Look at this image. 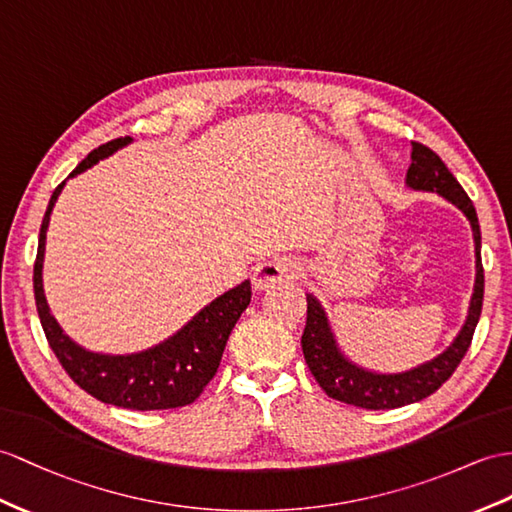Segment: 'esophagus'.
I'll list each match as a JSON object with an SVG mask.
<instances>
[{"label":"esophagus","mask_w":512,"mask_h":512,"mask_svg":"<svg viewBox=\"0 0 512 512\" xmlns=\"http://www.w3.org/2000/svg\"><path fill=\"white\" fill-rule=\"evenodd\" d=\"M299 276H302V263L293 256H278L273 260H267V263L260 265L256 269L254 276V286L258 291L273 289L282 282H295Z\"/></svg>","instance_id":"obj_1"}]
</instances>
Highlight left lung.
I'll list each match as a JSON object with an SVG mask.
<instances>
[{
	"label": "left lung",
	"instance_id": "left-lung-1",
	"mask_svg": "<svg viewBox=\"0 0 512 512\" xmlns=\"http://www.w3.org/2000/svg\"><path fill=\"white\" fill-rule=\"evenodd\" d=\"M410 158H413V162H410L406 173L410 189L439 193L467 215L473 230V241H476V286H473L469 317L463 330L456 336V341L443 354L428 360L426 365H419L404 373H373L352 365L336 347L321 304L313 295L306 293L308 310L306 328L302 334V352L310 373L332 400L367 410L400 408L432 395L456 371L460 360L465 358L482 313L484 269L480 258V223L476 208H473V202L463 186L452 176V171L445 167V162L430 147L413 141Z\"/></svg>",
	"mask_w": 512,
	"mask_h": 512
}]
</instances>
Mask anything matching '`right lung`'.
Listing matches in <instances>:
<instances>
[{
	"label": "right lung",
	"mask_w": 512,
	"mask_h": 512,
	"mask_svg": "<svg viewBox=\"0 0 512 512\" xmlns=\"http://www.w3.org/2000/svg\"><path fill=\"white\" fill-rule=\"evenodd\" d=\"M130 141V136H121V139L99 145L71 171V176H78L84 169L95 165L97 160L115 154L119 147L128 145ZM62 186H65V182L56 186L45 210L32 278L41 326L60 367L69 373V378L80 389L104 404L130 410H167L193 404L217 373L234 323L239 321L241 313L249 306V299H252V286L247 280L234 286L228 293L217 297L215 302H210L178 334H173L171 339L147 352L108 356L82 350L67 334H62L56 319L49 315L43 295L41 271L45 232Z\"/></svg>",
	"instance_id": "add662e5"
}]
</instances>
